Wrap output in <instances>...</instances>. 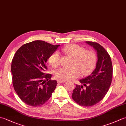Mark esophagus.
Returning <instances> with one entry per match:
<instances>
[{
    "label": "esophagus",
    "mask_w": 126,
    "mask_h": 126,
    "mask_svg": "<svg viewBox=\"0 0 126 126\" xmlns=\"http://www.w3.org/2000/svg\"><path fill=\"white\" fill-rule=\"evenodd\" d=\"M65 81V80H64V79H57V82L58 83H64Z\"/></svg>",
    "instance_id": "1"
}]
</instances>
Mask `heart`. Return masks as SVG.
<instances>
[{"mask_svg": "<svg viewBox=\"0 0 126 126\" xmlns=\"http://www.w3.org/2000/svg\"><path fill=\"white\" fill-rule=\"evenodd\" d=\"M63 51L75 58V67L71 69L62 68L55 72L56 78L61 79H70L81 75L90 74L94 69L97 58L95 53L92 51H86L84 47L78 45L71 44L63 48ZM60 53L54 52L51 55L48 62L53 67H57L60 64Z\"/></svg>", "mask_w": 126, "mask_h": 126, "instance_id": "obj_1", "label": "heart"}]
</instances>
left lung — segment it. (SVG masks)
Segmentation results:
<instances>
[{
	"label": "left lung",
	"mask_w": 126,
	"mask_h": 126,
	"mask_svg": "<svg viewBox=\"0 0 126 126\" xmlns=\"http://www.w3.org/2000/svg\"><path fill=\"white\" fill-rule=\"evenodd\" d=\"M97 53L96 67L90 75L79 82L83 85H76L72 98L79 105L90 107L97 103L104 97L110 87L113 75V66L110 56L104 48L97 43L85 42ZM85 87L83 89V86Z\"/></svg>",
	"instance_id": "obj_1"
}]
</instances>
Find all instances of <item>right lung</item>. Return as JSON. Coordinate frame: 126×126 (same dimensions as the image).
Here are the masks:
<instances>
[{
	"instance_id": "add662e5",
	"label": "right lung",
	"mask_w": 126,
	"mask_h": 126,
	"mask_svg": "<svg viewBox=\"0 0 126 126\" xmlns=\"http://www.w3.org/2000/svg\"><path fill=\"white\" fill-rule=\"evenodd\" d=\"M60 45L34 41L22 45L13 58L12 83L21 100L29 106L39 107L50 98L57 84L51 75L45 74L49 56Z\"/></svg>"
}]
</instances>
